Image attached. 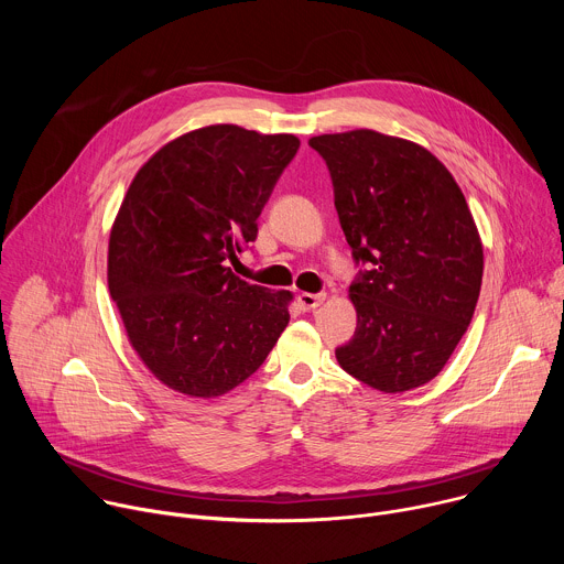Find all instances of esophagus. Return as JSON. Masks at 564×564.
I'll list each match as a JSON object with an SVG mask.
<instances>
[{"mask_svg": "<svg viewBox=\"0 0 564 564\" xmlns=\"http://www.w3.org/2000/svg\"><path fill=\"white\" fill-rule=\"evenodd\" d=\"M296 301H299V305H301L303 310H314V307H318L321 303H324V301H326V294H324V292H318V294L301 292V294L296 296Z\"/></svg>", "mask_w": 564, "mask_h": 564, "instance_id": "34e87169", "label": "esophagus"}]
</instances>
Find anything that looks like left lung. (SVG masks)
<instances>
[{
    "label": "left lung",
    "mask_w": 564,
    "mask_h": 564,
    "mask_svg": "<svg viewBox=\"0 0 564 564\" xmlns=\"http://www.w3.org/2000/svg\"><path fill=\"white\" fill-rule=\"evenodd\" d=\"M359 270L339 366L381 392L429 383L464 337L485 252L462 189L424 147L372 129L314 135Z\"/></svg>",
    "instance_id": "obj_1"
}]
</instances>
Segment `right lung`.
<instances>
[{
	"instance_id": "1",
	"label": "right lung",
	"mask_w": 564,
	"mask_h": 564,
	"mask_svg": "<svg viewBox=\"0 0 564 564\" xmlns=\"http://www.w3.org/2000/svg\"><path fill=\"white\" fill-rule=\"evenodd\" d=\"M299 144L212 124L167 142L133 176L109 236V292L129 344L172 390L229 392L285 330L292 294L238 279L227 261L257 238Z\"/></svg>"
}]
</instances>
